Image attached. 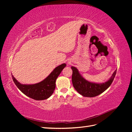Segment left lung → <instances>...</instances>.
<instances>
[{"mask_svg":"<svg viewBox=\"0 0 132 132\" xmlns=\"http://www.w3.org/2000/svg\"><path fill=\"white\" fill-rule=\"evenodd\" d=\"M73 70L72 82L75 89L83 96L93 97L101 94L107 89L113 82V79L116 74L117 70H116L111 78L107 81L97 84L89 82L84 78L80 74L77 68L71 67Z\"/></svg>","mask_w":132,"mask_h":132,"instance_id":"left-lung-1","label":"left lung"}]
</instances>
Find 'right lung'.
Returning <instances> with one entry per match:
<instances>
[{
  "mask_svg": "<svg viewBox=\"0 0 132 132\" xmlns=\"http://www.w3.org/2000/svg\"><path fill=\"white\" fill-rule=\"evenodd\" d=\"M65 66L66 64L64 63L57 67L45 79L35 84H21L13 75L12 78L18 89L27 96L36 100H43L49 98L53 93L56 79Z\"/></svg>",
  "mask_w": 132,
  "mask_h": 132,
  "instance_id": "1",
  "label": "right lung"
}]
</instances>
